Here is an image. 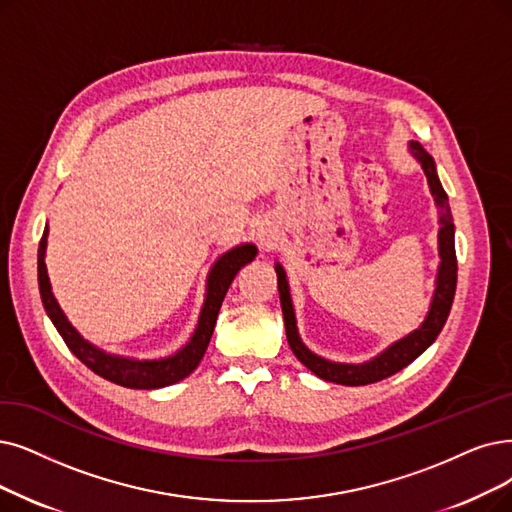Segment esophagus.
<instances>
[{
    "label": "esophagus",
    "instance_id": "1",
    "mask_svg": "<svg viewBox=\"0 0 512 512\" xmlns=\"http://www.w3.org/2000/svg\"><path fill=\"white\" fill-rule=\"evenodd\" d=\"M254 233H256V239L260 241L262 248H267V250L273 248V243L277 239V231H275V227H271L269 222H260L254 229Z\"/></svg>",
    "mask_w": 512,
    "mask_h": 512
}]
</instances>
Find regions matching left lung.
Returning <instances> with one entry per match:
<instances>
[{"instance_id": "1", "label": "left lung", "mask_w": 512, "mask_h": 512, "mask_svg": "<svg viewBox=\"0 0 512 512\" xmlns=\"http://www.w3.org/2000/svg\"><path fill=\"white\" fill-rule=\"evenodd\" d=\"M414 157L422 163L424 174L428 178V187H431V193L435 195V203L439 208V275H437V290L433 296L431 311H428V317L424 323L418 327L416 332L410 336H405L403 340L395 342L393 346L378 355L376 359L361 363V365H346V363H332L325 361L317 355H313L298 338L296 330V319H294V309H292V300H290V290H288V281H285L283 269L275 267L277 271V288H279V300H281V311H283V321H285V336H288V344L292 353L298 357L300 363H304L309 370L327 380V382H336V384H346V386H361V384H372L378 380H384L388 376L397 374L403 370L405 365H410L416 357H420L428 346H431L439 332L443 330V325L447 321L449 311H452V302L456 294V281H458V260H456V243H454V220H452V210H449V199L447 193L443 191L437 170H435V161L433 157L426 153V149L420 145V142H412L410 145Z\"/></svg>"}]
</instances>
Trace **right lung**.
Instances as JSON below:
<instances>
[{"mask_svg": "<svg viewBox=\"0 0 512 512\" xmlns=\"http://www.w3.org/2000/svg\"><path fill=\"white\" fill-rule=\"evenodd\" d=\"M46 237H48V227L44 229V235H42V241H39V250H37L39 294H42V302H44V309H46L48 317L52 319L58 334L63 336L65 344L69 346V351L81 363L88 365L94 374L102 376L105 380H111L119 386H126V388H161V386H168L182 378H187L195 370L210 344L224 294H227L229 285L235 279L237 271L243 267L245 262H250L256 256L254 245L243 243L218 258V262L214 264V269L210 273V279H208V296H206V304H203V309H201L197 330L185 349L178 351L176 355H172L168 359H161V361H134V359L102 353L88 340L81 338L75 332V327L67 321L65 313L60 311V306L50 288V279H48V271H46V262H44Z\"/></svg>", "mask_w": 512, "mask_h": 512, "instance_id": "add662e5", "label": "right lung"}]
</instances>
